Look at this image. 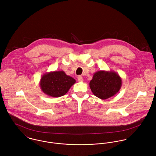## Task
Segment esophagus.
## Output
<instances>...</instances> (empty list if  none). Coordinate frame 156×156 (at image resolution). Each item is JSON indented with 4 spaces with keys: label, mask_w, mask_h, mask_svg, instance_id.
Here are the masks:
<instances>
[{
    "label": "esophagus",
    "mask_w": 156,
    "mask_h": 156,
    "mask_svg": "<svg viewBox=\"0 0 156 156\" xmlns=\"http://www.w3.org/2000/svg\"><path fill=\"white\" fill-rule=\"evenodd\" d=\"M77 79H78V80H79V82H83V77H82L81 76H78V77H77Z\"/></svg>",
    "instance_id": "esophagus-1"
}]
</instances>
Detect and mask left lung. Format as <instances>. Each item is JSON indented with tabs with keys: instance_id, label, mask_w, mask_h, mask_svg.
<instances>
[{
	"instance_id": "8db88e82",
	"label": "left lung",
	"mask_w": 156,
	"mask_h": 156,
	"mask_svg": "<svg viewBox=\"0 0 156 156\" xmlns=\"http://www.w3.org/2000/svg\"><path fill=\"white\" fill-rule=\"evenodd\" d=\"M122 86V80L113 71H98L93 75L89 82L92 93L101 100H106L118 92Z\"/></svg>"
}]
</instances>
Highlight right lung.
Here are the masks:
<instances>
[{
    "instance_id": "1",
    "label": "right lung",
    "mask_w": 156,
    "mask_h": 156,
    "mask_svg": "<svg viewBox=\"0 0 156 156\" xmlns=\"http://www.w3.org/2000/svg\"><path fill=\"white\" fill-rule=\"evenodd\" d=\"M76 82L64 71H55L44 74L41 78L40 86L45 94L52 97H59L67 93Z\"/></svg>"
}]
</instances>
